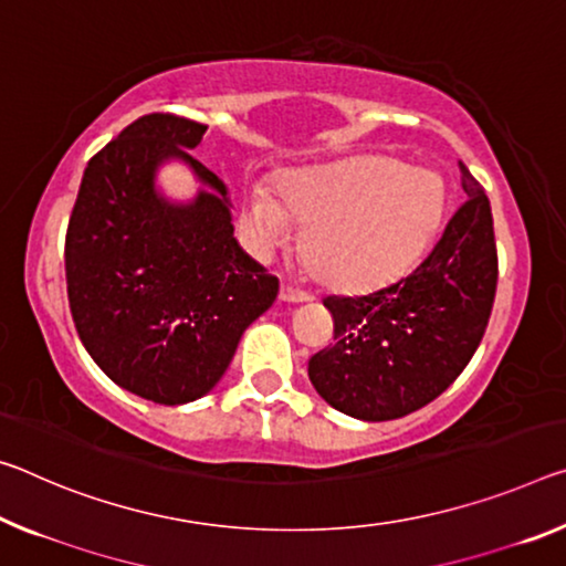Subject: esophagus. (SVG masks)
Listing matches in <instances>:
<instances>
[{
	"label": "esophagus",
	"instance_id": "1",
	"mask_svg": "<svg viewBox=\"0 0 566 566\" xmlns=\"http://www.w3.org/2000/svg\"><path fill=\"white\" fill-rule=\"evenodd\" d=\"M280 300H282V302H307L310 294L297 290V286H292V284H282Z\"/></svg>",
	"mask_w": 566,
	"mask_h": 566
}]
</instances>
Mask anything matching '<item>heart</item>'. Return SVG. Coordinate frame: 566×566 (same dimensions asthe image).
I'll use <instances>...</instances> for the list:
<instances>
[{
	"label": "heart",
	"instance_id": "1",
	"mask_svg": "<svg viewBox=\"0 0 566 566\" xmlns=\"http://www.w3.org/2000/svg\"><path fill=\"white\" fill-rule=\"evenodd\" d=\"M276 199L251 188L241 231L259 256H269L304 223L302 256L319 282L365 290L392 282L418 262L441 227L446 186L426 168L390 156H357L325 168L290 170Z\"/></svg>",
	"mask_w": 566,
	"mask_h": 566
}]
</instances>
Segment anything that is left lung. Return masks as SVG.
<instances>
[{
    "label": "left lung",
    "mask_w": 566,
    "mask_h": 566,
    "mask_svg": "<svg viewBox=\"0 0 566 566\" xmlns=\"http://www.w3.org/2000/svg\"><path fill=\"white\" fill-rule=\"evenodd\" d=\"M465 199L433 251L400 282L363 297H327L335 345L310 357L332 408L396 420L428 406L476 353L496 297L499 256L489 196L463 164Z\"/></svg>",
    "instance_id": "left-lung-1"
}]
</instances>
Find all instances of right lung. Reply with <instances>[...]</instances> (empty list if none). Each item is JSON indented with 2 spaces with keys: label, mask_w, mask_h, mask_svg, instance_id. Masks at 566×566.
<instances>
[{
  "label": "right lung",
  "mask_w": 566,
  "mask_h": 566,
  "mask_svg": "<svg viewBox=\"0 0 566 566\" xmlns=\"http://www.w3.org/2000/svg\"><path fill=\"white\" fill-rule=\"evenodd\" d=\"M206 128L174 113L130 123L90 158L65 237L67 300L85 349L115 385L160 406L206 396L280 292L234 239L227 186L191 156ZM168 157L212 191L168 205L155 191Z\"/></svg>",
  "instance_id": "1"
}]
</instances>
